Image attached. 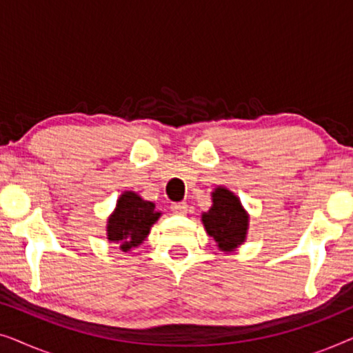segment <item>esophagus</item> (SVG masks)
Here are the masks:
<instances>
[{"label": "esophagus", "instance_id": "obj_1", "mask_svg": "<svg viewBox=\"0 0 353 353\" xmlns=\"http://www.w3.org/2000/svg\"><path fill=\"white\" fill-rule=\"evenodd\" d=\"M170 209L175 215H186L188 214V204H186V202H173Z\"/></svg>", "mask_w": 353, "mask_h": 353}]
</instances>
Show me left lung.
<instances>
[{
	"label": "left lung",
	"instance_id": "1",
	"mask_svg": "<svg viewBox=\"0 0 353 353\" xmlns=\"http://www.w3.org/2000/svg\"><path fill=\"white\" fill-rule=\"evenodd\" d=\"M249 219L239 197L225 186H216L212 191L210 209L201 215L207 234L215 241L219 250L225 254L234 252L245 243Z\"/></svg>",
	"mask_w": 353,
	"mask_h": 353
}]
</instances>
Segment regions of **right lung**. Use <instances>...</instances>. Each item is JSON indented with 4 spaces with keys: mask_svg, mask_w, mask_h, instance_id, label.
Listing matches in <instances>:
<instances>
[{
    "mask_svg": "<svg viewBox=\"0 0 353 353\" xmlns=\"http://www.w3.org/2000/svg\"><path fill=\"white\" fill-rule=\"evenodd\" d=\"M161 215L154 202L144 201L134 191H123L119 196L114 212L108 216L105 236L110 243L117 244L120 250L128 252L144 243Z\"/></svg>",
    "mask_w": 353,
    "mask_h": 353,
    "instance_id": "add662e5",
    "label": "right lung"
}]
</instances>
